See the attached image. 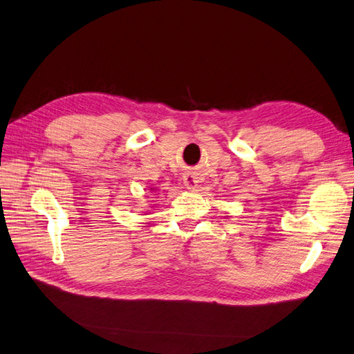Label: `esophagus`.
Listing matches in <instances>:
<instances>
[{"instance_id": "1", "label": "esophagus", "mask_w": 354, "mask_h": 354, "mask_svg": "<svg viewBox=\"0 0 354 354\" xmlns=\"http://www.w3.org/2000/svg\"><path fill=\"white\" fill-rule=\"evenodd\" d=\"M184 185L188 188V190H193V188H196V185H197V178L194 175L187 174L184 176Z\"/></svg>"}]
</instances>
